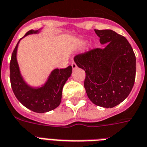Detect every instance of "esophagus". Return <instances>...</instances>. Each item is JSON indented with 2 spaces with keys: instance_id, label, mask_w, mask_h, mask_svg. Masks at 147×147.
I'll return each mask as SVG.
<instances>
[{
  "instance_id": "obj_1",
  "label": "esophagus",
  "mask_w": 147,
  "mask_h": 147,
  "mask_svg": "<svg viewBox=\"0 0 147 147\" xmlns=\"http://www.w3.org/2000/svg\"><path fill=\"white\" fill-rule=\"evenodd\" d=\"M71 66H72V67L74 70L77 68V64H76V63H75V62H72V63H71Z\"/></svg>"
}]
</instances>
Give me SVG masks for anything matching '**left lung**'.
<instances>
[{
    "label": "left lung",
    "mask_w": 147,
    "mask_h": 147,
    "mask_svg": "<svg viewBox=\"0 0 147 147\" xmlns=\"http://www.w3.org/2000/svg\"><path fill=\"white\" fill-rule=\"evenodd\" d=\"M95 33L105 47L78 54L74 61L85 70L84 87L90 101L112 108L131 92L136 77V57L123 36L112 30H95Z\"/></svg>",
    "instance_id": "left-lung-1"
}]
</instances>
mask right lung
<instances>
[{
  "mask_svg": "<svg viewBox=\"0 0 147 147\" xmlns=\"http://www.w3.org/2000/svg\"><path fill=\"white\" fill-rule=\"evenodd\" d=\"M37 33L39 30H30L26 33L24 37ZM20 40L12 53L10 63V79L13 94L25 107L34 112L43 113L54 110L61 103L63 87L71 75L72 67L69 66L60 70L54 69L49 75L46 83L40 87L29 86L21 76L17 61V51Z\"/></svg>",
  "mask_w": 147,
  "mask_h": 147,
  "instance_id": "1",
  "label": "right lung"
}]
</instances>
